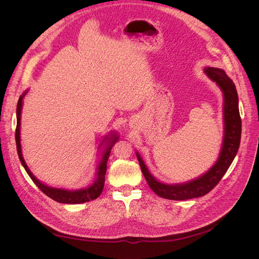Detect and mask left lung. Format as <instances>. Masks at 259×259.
I'll return each mask as SVG.
<instances>
[{"mask_svg": "<svg viewBox=\"0 0 259 259\" xmlns=\"http://www.w3.org/2000/svg\"><path fill=\"white\" fill-rule=\"evenodd\" d=\"M204 72L211 81L221 88L224 94V122L225 134L222 151L216 163L205 174L185 184L168 185L156 180L150 171L148 170L145 162L140 158L138 152L136 156L140 168L147 180L149 187L154 193L161 198L176 201H184L193 198L203 197L208 193L213 188L221 182L231 163L236 156L241 140V117L239 112V98L236 85L230 77L226 74L223 69L206 67Z\"/></svg>", "mask_w": 259, "mask_h": 259, "instance_id": "obj_1", "label": "left lung"}]
</instances>
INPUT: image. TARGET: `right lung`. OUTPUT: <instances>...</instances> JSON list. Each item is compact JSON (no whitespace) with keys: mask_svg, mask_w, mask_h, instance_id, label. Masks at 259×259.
<instances>
[{"mask_svg":"<svg viewBox=\"0 0 259 259\" xmlns=\"http://www.w3.org/2000/svg\"><path fill=\"white\" fill-rule=\"evenodd\" d=\"M25 92L23 95L19 97L18 104H17V126H16V134H15V138H16V146H17V152L19 160L22 164V166L25 167L26 171L30 178L33 180V183L40 188V190L44 192L48 197L51 199L57 201L59 203H65V204H79V203H84V202H89L92 200L97 199L99 195L103 192L104 189V185H105V175L107 171V162L109 159V155H110V151L112 146L116 143V140L119 139V136L115 135V133H112L109 136L105 137L103 140V145L106 143V148L103 152V158H101L99 164H98V168H97V178L95 182H94L93 185H91L88 188H83V189L79 190H65V189H60V188H53L50 186H46L42 184L40 180L36 179L34 175L31 173V170L29 169L28 165L26 164L25 160H23V156L21 153V145H20V115H21V108H22V98L26 95Z\"/></svg>","mask_w":259,"mask_h":259,"instance_id":"add662e5","label":"right lung"}]
</instances>
